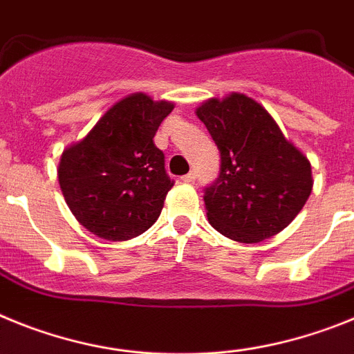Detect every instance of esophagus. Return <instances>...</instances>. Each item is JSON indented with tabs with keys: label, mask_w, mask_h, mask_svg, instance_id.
I'll return each instance as SVG.
<instances>
[{
	"label": "esophagus",
	"mask_w": 354,
	"mask_h": 354,
	"mask_svg": "<svg viewBox=\"0 0 354 354\" xmlns=\"http://www.w3.org/2000/svg\"><path fill=\"white\" fill-rule=\"evenodd\" d=\"M181 180L185 181V183H192V181L196 180V171H190L189 174H185V176H181Z\"/></svg>",
	"instance_id": "obj_1"
}]
</instances>
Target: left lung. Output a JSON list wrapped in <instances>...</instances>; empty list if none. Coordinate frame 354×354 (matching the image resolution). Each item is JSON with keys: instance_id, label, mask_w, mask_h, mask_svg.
Instances as JSON below:
<instances>
[{"instance_id": "8db88e82", "label": "left lung", "mask_w": 354, "mask_h": 354, "mask_svg": "<svg viewBox=\"0 0 354 354\" xmlns=\"http://www.w3.org/2000/svg\"><path fill=\"white\" fill-rule=\"evenodd\" d=\"M221 151V173L205 190L210 224L254 244L285 230L312 192V165L262 104L232 92L196 109Z\"/></svg>"}]
</instances>
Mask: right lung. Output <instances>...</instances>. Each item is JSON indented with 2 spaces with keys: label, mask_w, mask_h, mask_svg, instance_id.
I'll list each match as a JSON object with an SVG mask.
<instances>
[{
  "label": "right lung",
  "mask_w": 354,
  "mask_h": 354,
  "mask_svg": "<svg viewBox=\"0 0 354 354\" xmlns=\"http://www.w3.org/2000/svg\"><path fill=\"white\" fill-rule=\"evenodd\" d=\"M173 109L171 101L135 92L64 149L57 173L67 207L100 239L130 241L158 219L174 183L153 137Z\"/></svg>",
  "instance_id": "add662e5"
}]
</instances>
